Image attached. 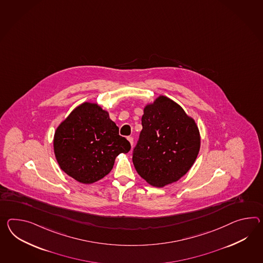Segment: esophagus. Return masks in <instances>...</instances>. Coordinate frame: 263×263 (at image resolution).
I'll return each instance as SVG.
<instances>
[{"instance_id": "1", "label": "esophagus", "mask_w": 263, "mask_h": 263, "mask_svg": "<svg viewBox=\"0 0 263 263\" xmlns=\"http://www.w3.org/2000/svg\"><path fill=\"white\" fill-rule=\"evenodd\" d=\"M127 140H128L129 142H130L131 146H133V143H134V140H133V138H132V137H128V138H127Z\"/></svg>"}]
</instances>
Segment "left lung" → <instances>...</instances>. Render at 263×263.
<instances>
[{"label": "left lung", "mask_w": 263, "mask_h": 263, "mask_svg": "<svg viewBox=\"0 0 263 263\" xmlns=\"http://www.w3.org/2000/svg\"><path fill=\"white\" fill-rule=\"evenodd\" d=\"M141 124L132 159L137 172L159 188L178 181L199 155L200 134L195 120L173 100L160 95L145 104Z\"/></svg>", "instance_id": "1"}]
</instances>
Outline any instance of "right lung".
<instances>
[{"label": "right lung", "instance_id": "add662e5", "mask_svg": "<svg viewBox=\"0 0 263 263\" xmlns=\"http://www.w3.org/2000/svg\"><path fill=\"white\" fill-rule=\"evenodd\" d=\"M53 148L64 173L81 183L91 184L108 175L116 158L128 153L131 145L119 135L107 110L97 103L84 102L59 124Z\"/></svg>", "mask_w": 263, "mask_h": 263}]
</instances>
